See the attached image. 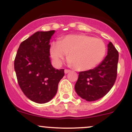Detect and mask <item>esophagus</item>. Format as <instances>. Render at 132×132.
Here are the masks:
<instances>
[{"label":"esophagus","mask_w":132,"mask_h":132,"mask_svg":"<svg viewBox=\"0 0 132 132\" xmlns=\"http://www.w3.org/2000/svg\"><path fill=\"white\" fill-rule=\"evenodd\" d=\"M70 70H69V69H64V73L65 74H68V72H70Z\"/></svg>","instance_id":"1"}]
</instances>
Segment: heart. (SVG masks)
I'll return each instance as SVG.
<instances>
[{"mask_svg":"<svg viewBox=\"0 0 132 132\" xmlns=\"http://www.w3.org/2000/svg\"><path fill=\"white\" fill-rule=\"evenodd\" d=\"M105 53L102 40L83 34L66 36L60 42H53L50 48V55L56 64L60 66L68 53V64L80 71L95 68L102 61Z\"/></svg>","mask_w":132,"mask_h":132,"instance_id":"1","label":"heart"}]
</instances>
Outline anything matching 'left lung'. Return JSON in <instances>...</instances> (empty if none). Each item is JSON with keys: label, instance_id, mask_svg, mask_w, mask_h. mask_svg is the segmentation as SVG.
Masks as SVG:
<instances>
[{"label": "left lung", "instance_id": "left-lung-1", "mask_svg": "<svg viewBox=\"0 0 132 132\" xmlns=\"http://www.w3.org/2000/svg\"><path fill=\"white\" fill-rule=\"evenodd\" d=\"M119 53L113 44L107 45V55L92 69L79 72L75 90L82 99L95 101L103 97L113 87L117 78Z\"/></svg>", "mask_w": 132, "mask_h": 132}]
</instances>
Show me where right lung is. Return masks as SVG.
<instances>
[{
  "label": "right lung",
  "mask_w": 132,
  "mask_h": 132,
  "mask_svg": "<svg viewBox=\"0 0 132 132\" xmlns=\"http://www.w3.org/2000/svg\"><path fill=\"white\" fill-rule=\"evenodd\" d=\"M55 30L37 31L20 45L14 68L20 87L27 97L38 104L50 101L57 91L64 69L51 65L50 42Z\"/></svg>",
  "instance_id": "right-lung-1"
}]
</instances>
